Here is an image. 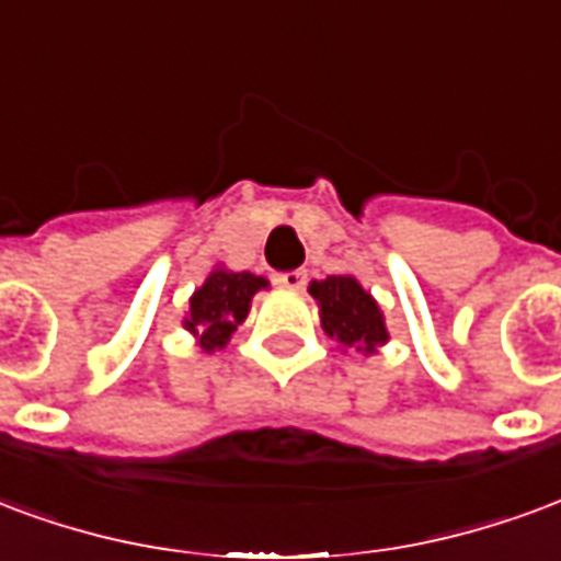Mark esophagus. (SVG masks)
Returning a JSON list of instances; mask_svg holds the SVG:
<instances>
[{
	"mask_svg": "<svg viewBox=\"0 0 561 561\" xmlns=\"http://www.w3.org/2000/svg\"><path fill=\"white\" fill-rule=\"evenodd\" d=\"M277 286H284V289H293L298 293L301 286H305V272H284V275L275 277Z\"/></svg>",
	"mask_w": 561,
	"mask_h": 561,
	"instance_id": "1",
	"label": "esophagus"
}]
</instances>
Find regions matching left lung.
<instances>
[{
	"label": "left lung",
	"mask_w": 561,
	"mask_h": 561,
	"mask_svg": "<svg viewBox=\"0 0 561 561\" xmlns=\"http://www.w3.org/2000/svg\"><path fill=\"white\" fill-rule=\"evenodd\" d=\"M308 293L317 298L322 331L337 341L343 353L374 355L388 343L386 313L379 308L355 275H329L325 280H310Z\"/></svg>",
	"instance_id": "1"
}]
</instances>
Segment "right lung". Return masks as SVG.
Here are the masks:
<instances>
[{"label": "right lung", "instance_id": "obj_1", "mask_svg": "<svg viewBox=\"0 0 561 561\" xmlns=\"http://www.w3.org/2000/svg\"><path fill=\"white\" fill-rule=\"evenodd\" d=\"M260 289H268V280L253 272H232L227 265H215L203 286H196L182 325L194 334L203 353H218L236 334L251 313V301Z\"/></svg>", "mask_w": 561, "mask_h": 561}]
</instances>
